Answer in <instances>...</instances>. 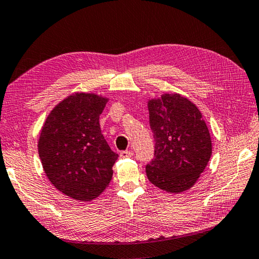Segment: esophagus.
Segmentation results:
<instances>
[{
	"mask_svg": "<svg viewBox=\"0 0 259 259\" xmlns=\"http://www.w3.org/2000/svg\"><path fill=\"white\" fill-rule=\"evenodd\" d=\"M120 156H121L122 158L131 157V156H133V152H131V150H123V152L120 153Z\"/></svg>",
	"mask_w": 259,
	"mask_h": 259,
	"instance_id": "obj_1",
	"label": "esophagus"
}]
</instances>
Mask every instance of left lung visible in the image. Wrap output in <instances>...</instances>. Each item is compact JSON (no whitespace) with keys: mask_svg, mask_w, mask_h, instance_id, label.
Masks as SVG:
<instances>
[{"mask_svg":"<svg viewBox=\"0 0 259 259\" xmlns=\"http://www.w3.org/2000/svg\"><path fill=\"white\" fill-rule=\"evenodd\" d=\"M147 105L155 153L146 175L159 189L180 194L195 185L208 164L209 130L198 107L180 94H163Z\"/></svg>","mask_w":259,"mask_h":259,"instance_id":"obj_1","label":"left lung"}]
</instances>
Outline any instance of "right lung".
Returning a JSON list of instances; mask_svg holds the SVG:
<instances>
[{
  "mask_svg": "<svg viewBox=\"0 0 259 259\" xmlns=\"http://www.w3.org/2000/svg\"><path fill=\"white\" fill-rule=\"evenodd\" d=\"M107 101L93 93L71 94L51 111L41 128L38 154L45 175L72 199H95L112 180L119 155L100 126Z\"/></svg>",
  "mask_w": 259,
  "mask_h": 259,
  "instance_id": "right-lung-1",
  "label": "right lung"
}]
</instances>
